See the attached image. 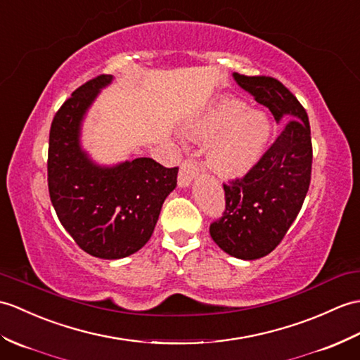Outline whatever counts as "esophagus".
<instances>
[{
  "mask_svg": "<svg viewBox=\"0 0 360 360\" xmlns=\"http://www.w3.org/2000/svg\"><path fill=\"white\" fill-rule=\"evenodd\" d=\"M198 174V164L193 160H186L181 164L178 184L179 187H188V184L193 181Z\"/></svg>",
  "mask_w": 360,
  "mask_h": 360,
  "instance_id": "obj_1",
  "label": "esophagus"
}]
</instances>
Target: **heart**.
I'll list each match as a JSON object with an SVG mask.
<instances>
[{
	"label": "heart",
	"mask_w": 360,
	"mask_h": 360,
	"mask_svg": "<svg viewBox=\"0 0 360 360\" xmlns=\"http://www.w3.org/2000/svg\"><path fill=\"white\" fill-rule=\"evenodd\" d=\"M233 98H222L204 116L187 125L191 139H212L208 165L222 176H240L261 160L271 135V122L261 110Z\"/></svg>",
	"instance_id": "b5f03b06"
}]
</instances>
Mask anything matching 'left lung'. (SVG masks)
I'll return each mask as SVG.
<instances>
[{"label":"left lung","mask_w":360,"mask_h":360,"mask_svg":"<svg viewBox=\"0 0 360 360\" xmlns=\"http://www.w3.org/2000/svg\"><path fill=\"white\" fill-rule=\"evenodd\" d=\"M233 78L276 121L285 122L244 178L224 184L225 212L210 225L213 240L225 253L253 261L281 244L302 208L311 181V131L305 108L281 81L239 73Z\"/></svg>","instance_id":"left-lung-1"}]
</instances>
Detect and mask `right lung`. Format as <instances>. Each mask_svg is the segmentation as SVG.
<instances>
[{
  "label": "right lung",
  "mask_w": 360,
  "mask_h": 360,
  "mask_svg": "<svg viewBox=\"0 0 360 360\" xmlns=\"http://www.w3.org/2000/svg\"><path fill=\"white\" fill-rule=\"evenodd\" d=\"M112 79L99 75L75 90L49 135L47 182L58 219L86 253L101 259H121L144 247L178 182V167L167 169L152 158L101 167L81 148V122Z\"/></svg>",
  "instance_id": "add662e5"
}]
</instances>
